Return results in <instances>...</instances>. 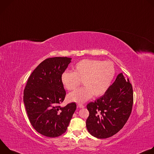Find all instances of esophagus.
I'll return each mask as SVG.
<instances>
[{"mask_svg": "<svg viewBox=\"0 0 154 154\" xmlns=\"http://www.w3.org/2000/svg\"><path fill=\"white\" fill-rule=\"evenodd\" d=\"M77 106L80 108H83L85 107V106L83 105H82V104H77Z\"/></svg>", "mask_w": 154, "mask_h": 154, "instance_id": "obj_1", "label": "esophagus"}]
</instances>
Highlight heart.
<instances>
[{
	"mask_svg": "<svg viewBox=\"0 0 154 154\" xmlns=\"http://www.w3.org/2000/svg\"><path fill=\"white\" fill-rule=\"evenodd\" d=\"M115 74V69L112 62L85 59L74 66L73 72H64L61 80L68 90H74L82 81L84 87L70 93L68 98L71 102L84 103L93 95L99 96L103 94L110 85Z\"/></svg>",
	"mask_w": 154,
	"mask_h": 154,
	"instance_id": "b5f03b06",
	"label": "heart"
}]
</instances>
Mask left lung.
Listing matches in <instances>:
<instances>
[{
	"label": "left lung",
	"instance_id": "obj_1",
	"mask_svg": "<svg viewBox=\"0 0 154 154\" xmlns=\"http://www.w3.org/2000/svg\"><path fill=\"white\" fill-rule=\"evenodd\" d=\"M133 102L132 86L120 73L103 96L86 105L90 113L86 122L88 131L97 138L115 135L127 121Z\"/></svg>",
	"mask_w": 154,
	"mask_h": 154
}]
</instances>
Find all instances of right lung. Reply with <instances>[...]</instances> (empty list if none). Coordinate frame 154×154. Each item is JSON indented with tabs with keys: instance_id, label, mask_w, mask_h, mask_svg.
I'll return each instance as SVG.
<instances>
[{
	"instance_id": "add662e5",
	"label": "right lung",
	"mask_w": 154,
	"mask_h": 154,
	"mask_svg": "<svg viewBox=\"0 0 154 154\" xmlns=\"http://www.w3.org/2000/svg\"><path fill=\"white\" fill-rule=\"evenodd\" d=\"M71 58H49L41 62L29 77L24 90V103L29 121L40 134L51 138L65 133L76 104L64 107L66 91L61 76L71 62Z\"/></svg>"
}]
</instances>
